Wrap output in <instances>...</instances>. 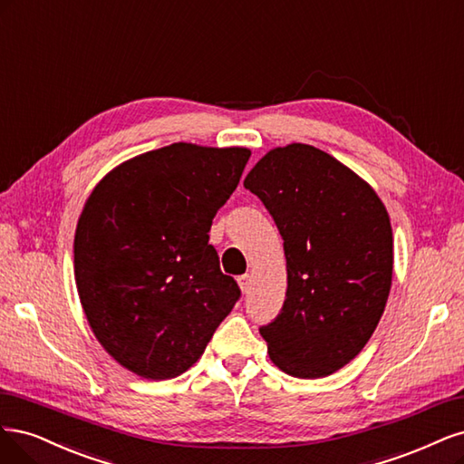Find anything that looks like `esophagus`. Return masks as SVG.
Returning a JSON list of instances; mask_svg holds the SVG:
<instances>
[{
  "mask_svg": "<svg viewBox=\"0 0 464 464\" xmlns=\"http://www.w3.org/2000/svg\"><path fill=\"white\" fill-rule=\"evenodd\" d=\"M237 281H238V287H241V291H243V293H248V289H250V283H252V277H250L248 274H245V276L238 277Z\"/></svg>",
  "mask_w": 464,
  "mask_h": 464,
  "instance_id": "1",
  "label": "esophagus"
}]
</instances>
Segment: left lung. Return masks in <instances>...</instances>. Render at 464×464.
<instances>
[{"label":"left lung","instance_id":"obj_1","mask_svg":"<svg viewBox=\"0 0 464 464\" xmlns=\"http://www.w3.org/2000/svg\"><path fill=\"white\" fill-rule=\"evenodd\" d=\"M272 214L287 260L279 316L264 327L272 362L295 378H324L364 349L393 277V233L362 177L310 144L267 152L246 179Z\"/></svg>","mask_w":464,"mask_h":464}]
</instances>
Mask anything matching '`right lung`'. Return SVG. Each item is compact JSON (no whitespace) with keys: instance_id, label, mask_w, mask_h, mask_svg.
<instances>
[{"instance_id":"right-lung-1","label":"right lung","mask_w":464,"mask_h":464,"mask_svg":"<svg viewBox=\"0 0 464 464\" xmlns=\"http://www.w3.org/2000/svg\"><path fill=\"white\" fill-rule=\"evenodd\" d=\"M248 158L175 142L119 163L88 197L72 245L79 298L100 345L137 376H181L241 296L208 233Z\"/></svg>"}]
</instances>
